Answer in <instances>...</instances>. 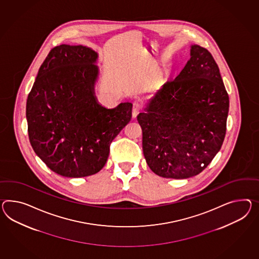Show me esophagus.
Segmentation results:
<instances>
[{"mask_svg": "<svg viewBox=\"0 0 259 259\" xmlns=\"http://www.w3.org/2000/svg\"><path fill=\"white\" fill-rule=\"evenodd\" d=\"M139 111H140V105H139L138 102H135L134 104H133V108H132V116L133 118H136L137 116H138V114L139 113Z\"/></svg>", "mask_w": 259, "mask_h": 259, "instance_id": "1", "label": "esophagus"}]
</instances>
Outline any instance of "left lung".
<instances>
[{
  "label": "left lung",
  "mask_w": 259,
  "mask_h": 259,
  "mask_svg": "<svg viewBox=\"0 0 259 259\" xmlns=\"http://www.w3.org/2000/svg\"><path fill=\"white\" fill-rule=\"evenodd\" d=\"M229 97L217 63L192 45L190 60L138 115L146 162L156 175L187 179L204 170L220 151Z\"/></svg>",
  "instance_id": "8db88e82"
}]
</instances>
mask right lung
I'll return each instance as SVG.
<instances>
[{
  "label": "right lung",
  "mask_w": 259,
  "mask_h": 259,
  "mask_svg": "<svg viewBox=\"0 0 259 259\" xmlns=\"http://www.w3.org/2000/svg\"><path fill=\"white\" fill-rule=\"evenodd\" d=\"M98 54L61 45L49 53L28 95L26 118L32 149L51 170L67 178L91 176L106 164L110 143L132 118V103L99 104Z\"/></svg>",
  "instance_id": "right-lung-1"
}]
</instances>
